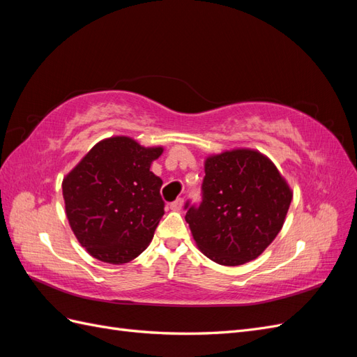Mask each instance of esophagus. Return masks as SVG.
Returning a JSON list of instances; mask_svg holds the SVG:
<instances>
[{
	"label": "esophagus",
	"instance_id": "1",
	"mask_svg": "<svg viewBox=\"0 0 357 357\" xmlns=\"http://www.w3.org/2000/svg\"><path fill=\"white\" fill-rule=\"evenodd\" d=\"M183 202H185V201H183V198H177L174 202L169 204V208L172 211H180L183 208Z\"/></svg>",
	"mask_w": 357,
	"mask_h": 357
}]
</instances>
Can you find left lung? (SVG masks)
<instances>
[{
    "label": "left lung",
    "instance_id": "left-lung-1",
    "mask_svg": "<svg viewBox=\"0 0 357 357\" xmlns=\"http://www.w3.org/2000/svg\"><path fill=\"white\" fill-rule=\"evenodd\" d=\"M204 168L201 204L185 205L193 240L215 264L253 261L283 228L289 185L271 160L250 149L208 156Z\"/></svg>",
    "mask_w": 357,
    "mask_h": 357
}]
</instances>
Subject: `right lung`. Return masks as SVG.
Here are the masks:
<instances>
[{
	"label": "right lung",
	"instance_id": "add662e5",
	"mask_svg": "<svg viewBox=\"0 0 357 357\" xmlns=\"http://www.w3.org/2000/svg\"><path fill=\"white\" fill-rule=\"evenodd\" d=\"M164 149L129 137L95 144L62 181L75 238L98 261L122 265L146 250L164 215L162 180L150 165Z\"/></svg>",
	"mask_w": 357,
	"mask_h": 357
}]
</instances>
